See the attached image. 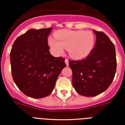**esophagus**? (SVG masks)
<instances>
[{
    "instance_id": "esophagus-1",
    "label": "esophagus",
    "mask_w": 125,
    "mask_h": 125,
    "mask_svg": "<svg viewBox=\"0 0 125 125\" xmlns=\"http://www.w3.org/2000/svg\"><path fill=\"white\" fill-rule=\"evenodd\" d=\"M65 63H66V66H68L69 65V61H68V60L67 59H65Z\"/></svg>"
}]
</instances>
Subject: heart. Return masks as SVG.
<instances>
[{"label":"heart","mask_w":125,"mask_h":125,"mask_svg":"<svg viewBox=\"0 0 125 125\" xmlns=\"http://www.w3.org/2000/svg\"><path fill=\"white\" fill-rule=\"evenodd\" d=\"M55 39L50 38L48 45L57 54L61 53L64 48H68L72 57L76 59L87 56L92 51L95 38L91 31L61 30L55 34Z\"/></svg>","instance_id":"heart-1"}]
</instances>
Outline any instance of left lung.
<instances>
[{
    "label": "left lung",
    "mask_w": 125,
    "mask_h": 125,
    "mask_svg": "<svg viewBox=\"0 0 125 125\" xmlns=\"http://www.w3.org/2000/svg\"><path fill=\"white\" fill-rule=\"evenodd\" d=\"M93 32L96 40L88 56L82 60L69 61L74 88L79 94L87 97L98 95L108 89L117 66L113 43L103 32Z\"/></svg>",
    "instance_id": "1"
}]
</instances>
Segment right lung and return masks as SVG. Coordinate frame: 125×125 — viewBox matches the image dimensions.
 I'll use <instances>...</instances> for the list:
<instances>
[{
  "mask_svg": "<svg viewBox=\"0 0 125 125\" xmlns=\"http://www.w3.org/2000/svg\"><path fill=\"white\" fill-rule=\"evenodd\" d=\"M52 27L30 29L16 38L10 52L14 83L24 94L42 98L51 94L66 67L65 59L50 54L48 36Z\"/></svg>",
  "mask_w": 125,
  "mask_h": 125,
  "instance_id": "add662e5",
  "label": "right lung"
}]
</instances>
